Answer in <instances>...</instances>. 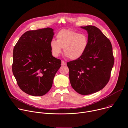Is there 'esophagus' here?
I'll use <instances>...</instances> for the list:
<instances>
[{
	"mask_svg": "<svg viewBox=\"0 0 128 128\" xmlns=\"http://www.w3.org/2000/svg\"><path fill=\"white\" fill-rule=\"evenodd\" d=\"M61 65H66V63L65 61H62Z\"/></svg>",
	"mask_w": 128,
	"mask_h": 128,
	"instance_id": "esophagus-1",
	"label": "esophagus"
}]
</instances>
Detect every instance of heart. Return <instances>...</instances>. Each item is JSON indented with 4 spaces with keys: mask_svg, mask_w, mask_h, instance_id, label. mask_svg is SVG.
Masks as SVG:
<instances>
[{
    "mask_svg": "<svg viewBox=\"0 0 128 128\" xmlns=\"http://www.w3.org/2000/svg\"><path fill=\"white\" fill-rule=\"evenodd\" d=\"M56 40L50 42L51 52L54 57L58 56L64 48V54L71 60L81 58L86 52L88 45V38L85 34L70 29H62L56 36Z\"/></svg>",
    "mask_w": 128,
    "mask_h": 128,
    "instance_id": "obj_1",
    "label": "heart"
}]
</instances>
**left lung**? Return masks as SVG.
Returning a JSON list of instances; mask_svg holds the SVG:
<instances>
[{"label":"left lung","instance_id":"1","mask_svg":"<svg viewBox=\"0 0 128 128\" xmlns=\"http://www.w3.org/2000/svg\"><path fill=\"white\" fill-rule=\"evenodd\" d=\"M88 31V45L79 58L67 63L72 88L87 95L102 89L108 82L114 63L112 46L108 38L94 26L81 27Z\"/></svg>","mask_w":128,"mask_h":128}]
</instances>
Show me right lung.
Masks as SVG:
<instances>
[{
    "label": "right lung",
    "mask_w": 128,
    "mask_h": 128,
    "mask_svg": "<svg viewBox=\"0 0 128 128\" xmlns=\"http://www.w3.org/2000/svg\"><path fill=\"white\" fill-rule=\"evenodd\" d=\"M53 31L50 28L28 31L14 47L13 74L20 88L30 95L47 94L61 67V60L53 56L51 52Z\"/></svg>",
    "instance_id": "add662e5"
}]
</instances>
